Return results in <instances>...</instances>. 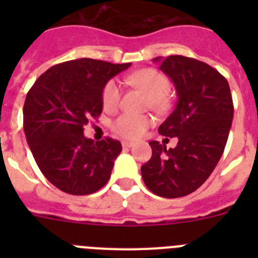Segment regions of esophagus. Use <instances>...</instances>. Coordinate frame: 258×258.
<instances>
[{
    "instance_id": "esophagus-1",
    "label": "esophagus",
    "mask_w": 258,
    "mask_h": 258,
    "mask_svg": "<svg viewBox=\"0 0 258 258\" xmlns=\"http://www.w3.org/2000/svg\"><path fill=\"white\" fill-rule=\"evenodd\" d=\"M134 143L133 142H127V141H122V147L124 149H129V147H133Z\"/></svg>"
}]
</instances>
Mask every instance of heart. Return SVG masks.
<instances>
[{
  "label": "heart",
  "mask_w": 258,
  "mask_h": 258,
  "mask_svg": "<svg viewBox=\"0 0 258 258\" xmlns=\"http://www.w3.org/2000/svg\"><path fill=\"white\" fill-rule=\"evenodd\" d=\"M129 83L140 86L149 93L150 104L154 108H160L164 104V98L169 93L170 83L168 77L154 68H143L127 77ZM121 98V90L116 81L111 80L102 90V103L107 109L117 107ZM151 125V118L145 115L122 113L112 122V131L117 136L126 140H138L143 136L146 129Z\"/></svg>",
  "instance_id": "obj_1"
}]
</instances>
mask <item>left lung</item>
I'll list each match as a JSON object with an SVG mask.
<instances>
[{
  "mask_svg": "<svg viewBox=\"0 0 258 258\" xmlns=\"http://www.w3.org/2000/svg\"><path fill=\"white\" fill-rule=\"evenodd\" d=\"M154 61L170 77L178 98L159 133L178 137V143L166 150L151 141L152 156L141 172L150 191L174 199L194 192L213 172L226 146L234 106L227 80L204 61L182 55Z\"/></svg>",
  "mask_w": 258,
  "mask_h": 258,
  "instance_id": "left-lung-1",
  "label": "left lung"
}]
</instances>
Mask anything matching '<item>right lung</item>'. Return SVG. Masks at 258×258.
Returning <instances> with one entry per match:
<instances>
[{
	"instance_id": "1",
	"label": "right lung",
	"mask_w": 258,
	"mask_h": 258,
	"mask_svg": "<svg viewBox=\"0 0 258 258\" xmlns=\"http://www.w3.org/2000/svg\"><path fill=\"white\" fill-rule=\"evenodd\" d=\"M131 64L68 60L49 68L29 89L23 108L27 142L42 174L59 190L89 195L108 182L121 143L85 138L84 125L102 113L108 80Z\"/></svg>"
}]
</instances>
